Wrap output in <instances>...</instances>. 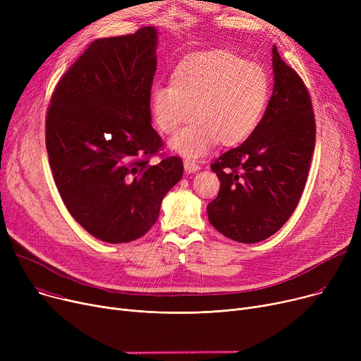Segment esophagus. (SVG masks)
<instances>
[{
	"label": "esophagus",
	"instance_id": "esophagus-1",
	"mask_svg": "<svg viewBox=\"0 0 361 361\" xmlns=\"http://www.w3.org/2000/svg\"><path fill=\"white\" fill-rule=\"evenodd\" d=\"M184 169L187 171V173H196V171L200 169V166H199V164H196L192 159H184Z\"/></svg>",
	"mask_w": 361,
	"mask_h": 361
}]
</instances>
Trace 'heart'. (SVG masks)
Returning <instances> with one entry per match:
<instances>
[{"label": "heart", "instance_id": "obj_1", "mask_svg": "<svg viewBox=\"0 0 361 361\" xmlns=\"http://www.w3.org/2000/svg\"><path fill=\"white\" fill-rule=\"evenodd\" d=\"M169 83L152 87V116L162 133L174 135L193 112V124L169 142L190 158L204 155L218 140L235 146L249 139L271 98L268 71L228 49L188 54L174 67Z\"/></svg>", "mask_w": 361, "mask_h": 361}]
</instances>
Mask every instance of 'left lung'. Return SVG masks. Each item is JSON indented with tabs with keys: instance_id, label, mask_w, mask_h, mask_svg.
Listing matches in <instances>:
<instances>
[{
	"instance_id": "obj_1",
	"label": "left lung",
	"mask_w": 361,
	"mask_h": 361,
	"mask_svg": "<svg viewBox=\"0 0 361 361\" xmlns=\"http://www.w3.org/2000/svg\"><path fill=\"white\" fill-rule=\"evenodd\" d=\"M274 92L253 135L212 165L221 188L207 204L215 228L259 243L286 224L305 190L316 140L313 106L300 75L272 48Z\"/></svg>"
}]
</instances>
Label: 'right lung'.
I'll list each match as a JSON object with an SVG mask.
<instances>
[{
  "instance_id": "add662e5",
  "label": "right lung",
  "mask_w": 361,
  "mask_h": 361,
  "mask_svg": "<svg viewBox=\"0 0 361 361\" xmlns=\"http://www.w3.org/2000/svg\"><path fill=\"white\" fill-rule=\"evenodd\" d=\"M158 32L93 41L56 85L45 140L59 193L93 237L128 243L159 216L165 195L183 177V161L150 158L162 140L150 118Z\"/></svg>"
}]
</instances>
